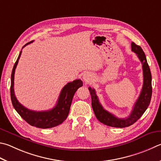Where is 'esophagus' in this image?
I'll return each mask as SVG.
<instances>
[{"label":"esophagus","mask_w":161,"mask_h":161,"mask_svg":"<svg viewBox=\"0 0 161 161\" xmlns=\"http://www.w3.org/2000/svg\"><path fill=\"white\" fill-rule=\"evenodd\" d=\"M82 78H83V80L84 81H86V82H88V81H89L90 80V76L88 73H85V74H84Z\"/></svg>","instance_id":"esophagus-1"}]
</instances>
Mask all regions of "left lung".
Instances as JSON below:
<instances>
[{
  "label": "left lung",
  "instance_id": "1",
  "mask_svg": "<svg viewBox=\"0 0 161 161\" xmlns=\"http://www.w3.org/2000/svg\"><path fill=\"white\" fill-rule=\"evenodd\" d=\"M131 51H134L139 58L142 64L143 75H144V84L138 99L136 101L133 107L130 115L126 118H119L105 110L99 102L98 98L96 95L95 89L92 87H89V90L92 96V106L95 115L101 123L108 126L123 128L129 127L133 125L141 118L143 114L149 106L151 95H152V85H151V74L149 66L148 65L147 58L143 51L142 48L139 46H137L134 42L131 44Z\"/></svg>",
  "mask_w": 161,
  "mask_h": 161
}]
</instances>
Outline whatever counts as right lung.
Returning a JSON list of instances; mask_svg holds the SVG:
<instances>
[{
    "label": "right lung",
    "mask_w": 161,
    "mask_h": 161,
    "mask_svg": "<svg viewBox=\"0 0 161 161\" xmlns=\"http://www.w3.org/2000/svg\"><path fill=\"white\" fill-rule=\"evenodd\" d=\"M31 42L26 43L22 48ZM21 54L22 51H20L19 56L14 63L11 75L10 97L14 108L31 126L42 128V129H48V128L58 126L63 123L68 118L73 96L76 91L83 86L82 81L81 80H76L67 84L61 90L57 103L52 109L46 111H34L28 109L19 103L14 92V72Z\"/></svg>",
    "instance_id": "add662e5"
}]
</instances>
